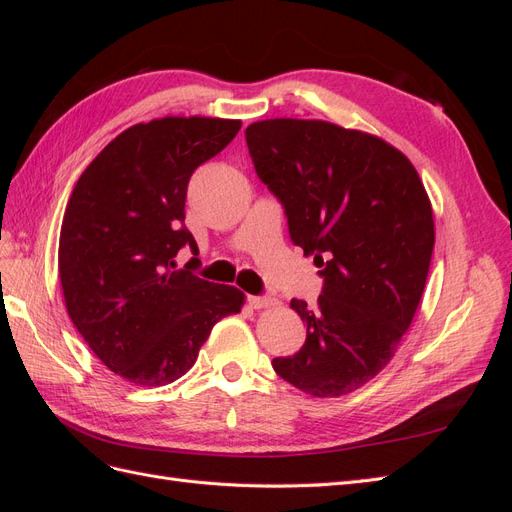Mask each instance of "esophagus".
I'll list each match as a JSON object with an SVG mask.
<instances>
[{"instance_id":"1","label":"esophagus","mask_w":512,"mask_h":512,"mask_svg":"<svg viewBox=\"0 0 512 512\" xmlns=\"http://www.w3.org/2000/svg\"><path fill=\"white\" fill-rule=\"evenodd\" d=\"M247 303H250L254 309H265V307L277 305L273 297H247Z\"/></svg>"}]
</instances>
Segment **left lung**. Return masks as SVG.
<instances>
[{"mask_svg": "<svg viewBox=\"0 0 512 512\" xmlns=\"http://www.w3.org/2000/svg\"><path fill=\"white\" fill-rule=\"evenodd\" d=\"M245 141L324 277L314 309L290 301L307 337L273 359L275 374L307 395H348L389 365L421 303L436 241L425 185L399 149L329 121H256Z\"/></svg>", "mask_w": 512, "mask_h": 512, "instance_id": "8db88e82", "label": "left lung"}]
</instances>
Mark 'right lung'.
<instances>
[{
    "mask_svg": "<svg viewBox=\"0 0 512 512\" xmlns=\"http://www.w3.org/2000/svg\"><path fill=\"white\" fill-rule=\"evenodd\" d=\"M239 130V119L200 115L136 123L98 153L70 194L59 232L68 316L128 382L181 378L213 324L245 303L239 288L200 280L175 260L183 245L198 254L183 224L190 177Z\"/></svg>",
    "mask_w": 512,
    "mask_h": 512,
    "instance_id": "right-lung-1",
    "label": "right lung"
}]
</instances>
